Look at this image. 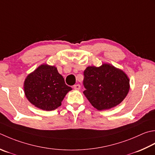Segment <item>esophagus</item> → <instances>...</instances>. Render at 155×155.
I'll list each match as a JSON object with an SVG mask.
<instances>
[{"mask_svg": "<svg viewBox=\"0 0 155 155\" xmlns=\"http://www.w3.org/2000/svg\"><path fill=\"white\" fill-rule=\"evenodd\" d=\"M73 88L76 90H79L81 89V85L79 84H74L73 86Z\"/></svg>", "mask_w": 155, "mask_h": 155, "instance_id": "1", "label": "esophagus"}]
</instances>
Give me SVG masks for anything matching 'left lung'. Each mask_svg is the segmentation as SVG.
Here are the masks:
<instances>
[{"label": "left lung", "instance_id": "1", "mask_svg": "<svg viewBox=\"0 0 155 155\" xmlns=\"http://www.w3.org/2000/svg\"><path fill=\"white\" fill-rule=\"evenodd\" d=\"M83 91L98 110H108L122 102L130 89L129 78L120 69L107 64L100 67L89 66L84 71Z\"/></svg>", "mask_w": 155, "mask_h": 155}]
</instances>
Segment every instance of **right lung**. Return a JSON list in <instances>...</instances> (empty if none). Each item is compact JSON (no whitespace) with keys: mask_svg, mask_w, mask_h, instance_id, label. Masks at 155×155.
<instances>
[{"mask_svg":"<svg viewBox=\"0 0 155 155\" xmlns=\"http://www.w3.org/2000/svg\"><path fill=\"white\" fill-rule=\"evenodd\" d=\"M64 79L55 66L41 65L29 74L24 83L27 99L35 107L51 111L61 105V102L70 91Z\"/></svg>","mask_w":155,"mask_h":155,"instance_id":"right-lung-1","label":"right lung"}]
</instances>
